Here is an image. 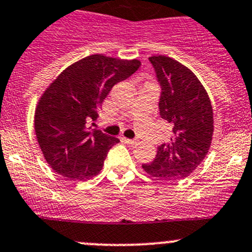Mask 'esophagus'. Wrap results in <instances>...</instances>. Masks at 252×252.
Instances as JSON below:
<instances>
[{
  "label": "esophagus",
  "mask_w": 252,
  "mask_h": 252,
  "mask_svg": "<svg viewBox=\"0 0 252 252\" xmlns=\"http://www.w3.org/2000/svg\"><path fill=\"white\" fill-rule=\"evenodd\" d=\"M123 140H124V142H126V144L129 145V146H134V145L137 144L136 140H133V139H126V137H124Z\"/></svg>",
  "instance_id": "34e87169"
}]
</instances>
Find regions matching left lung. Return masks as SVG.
<instances>
[{
	"label": "left lung",
	"mask_w": 252,
	"mask_h": 252,
	"mask_svg": "<svg viewBox=\"0 0 252 252\" xmlns=\"http://www.w3.org/2000/svg\"><path fill=\"white\" fill-rule=\"evenodd\" d=\"M150 62L161 87L160 117L173 126V136L168 144L158 146L152 163L142 164V168L160 180L185 179L209 152L214 133L213 106L189 67L165 55H153Z\"/></svg>",
	"instance_id": "obj_1"
}]
</instances>
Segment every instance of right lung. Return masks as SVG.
<instances>
[{
    "instance_id": "right-lung-1",
    "label": "right lung",
    "mask_w": 252,
    "mask_h": 252,
    "mask_svg": "<svg viewBox=\"0 0 252 252\" xmlns=\"http://www.w3.org/2000/svg\"><path fill=\"white\" fill-rule=\"evenodd\" d=\"M140 60L101 54L78 60L58 76L38 100L35 133L43 157L54 171L75 181L100 173L117 137L95 130L97 110L112 87L137 71Z\"/></svg>"
}]
</instances>
